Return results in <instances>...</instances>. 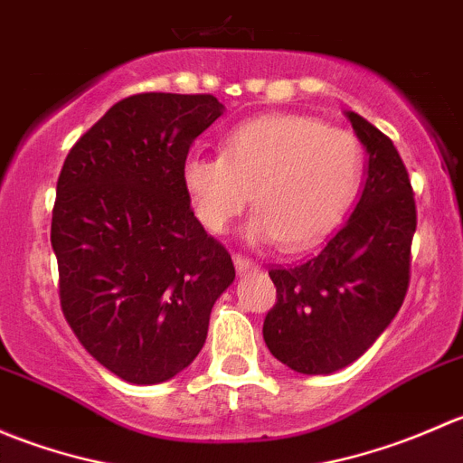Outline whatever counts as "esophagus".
<instances>
[{"mask_svg":"<svg viewBox=\"0 0 463 463\" xmlns=\"http://www.w3.org/2000/svg\"><path fill=\"white\" fill-rule=\"evenodd\" d=\"M232 261H235V269L237 273H246V270H255L258 266H255L253 260L244 258V255H232Z\"/></svg>","mask_w":463,"mask_h":463,"instance_id":"obj_1","label":"esophagus"}]
</instances>
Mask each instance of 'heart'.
I'll return each mask as SVG.
<instances>
[{
    "instance_id": "1",
    "label": "heart",
    "mask_w": 463,
    "mask_h": 463,
    "mask_svg": "<svg viewBox=\"0 0 463 463\" xmlns=\"http://www.w3.org/2000/svg\"><path fill=\"white\" fill-rule=\"evenodd\" d=\"M363 163V145L347 129L269 114L231 129L222 154H188L181 181L205 231L226 232L253 194L250 240H278L296 253L338 223L356 197Z\"/></svg>"
}]
</instances>
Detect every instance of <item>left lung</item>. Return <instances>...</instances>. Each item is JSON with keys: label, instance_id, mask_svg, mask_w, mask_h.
Masks as SVG:
<instances>
[{"label": "left lung", "instance_id": "8db88e82", "mask_svg": "<svg viewBox=\"0 0 463 463\" xmlns=\"http://www.w3.org/2000/svg\"><path fill=\"white\" fill-rule=\"evenodd\" d=\"M367 149V179L352 217L314 258L270 269L278 302L264 340L279 363L300 374H331L374 345L399 314L410 284L417 203L394 143L347 111Z\"/></svg>", "mask_w": 463, "mask_h": 463}]
</instances>
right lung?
Masks as SVG:
<instances>
[{
    "label": "right lung",
    "instance_id": "obj_1",
    "mask_svg": "<svg viewBox=\"0 0 463 463\" xmlns=\"http://www.w3.org/2000/svg\"><path fill=\"white\" fill-rule=\"evenodd\" d=\"M222 111L210 93L123 98L78 138L58 176L51 246L62 314L82 347L128 383L184 372L235 279L181 181L190 145Z\"/></svg>",
    "mask_w": 463,
    "mask_h": 463
}]
</instances>
